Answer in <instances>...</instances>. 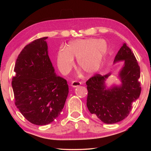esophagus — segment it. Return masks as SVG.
I'll list each match as a JSON object with an SVG mask.
<instances>
[{
	"label": "esophagus",
	"mask_w": 151,
	"mask_h": 151,
	"mask_svg": "<svg viewBox=\"0 0 151 151\" xmlns=\"http://www.w3.org/2000/svg\"><path fill=\"white\" fill-rule=\"evenodd\" d=\"M81 85V83H80V82H78V81H72V83H71V86L74 87V88H76V87L79 86Z\"/></svg>",
	"instance_id": "esophagus-1"
}]
</instances>
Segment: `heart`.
I'll return each instance as SVG.
<instances>
[{
	"label": "heart",
	"mask_w": 151,
	"mask_h": 151,
	"mask_svg": "<svg viewBox=\"0 0 151 151\" xmlns=\"http://www.w3.org/2000/svg\"><path fill=\"white\" fill-rule=\"evenodd\" d=\"M108 50L104 39L87 38L68 43L66 48H60L57 54V65L63 74L70 72L77 58L78 66L88 75H93L101 68Z\"/></svg>",
	"instance_id": "heart-1"
}]
</instances>
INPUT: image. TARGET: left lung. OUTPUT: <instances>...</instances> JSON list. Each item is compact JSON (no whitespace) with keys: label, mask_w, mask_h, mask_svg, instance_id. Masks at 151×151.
Listing matches in <instances>:
<instances>
[{"label":"left lung","mask_w":151,"mask_h":151,"mask_svg":"<svg viewBox=\"0 0 151 151\" xmlns=\"http://www.w3.org/2000/svg\"><path fill=\"white\" fill-rule=\"evenodd\" d=\"M124 61L118 72L121 83L108 86L111 73L96 74L86 82L88 91L87 106L91 114L107 124L123 120L129 115L132 103L140 94V67L134 53L126 43L117 53L113 63Z\"/></svg>","instance_id":"1"}]
</instances>
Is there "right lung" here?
<instances>
[{
  "instance_id": "add662e5",
  "label": "right lung",
  "mask_w": 151,
  "mask_h": 151,
  "mask_svg": "<svg viewBox=\"0 0 151 151\" xmlns=\"http://www.w3.org/2000/svg\"><path fill=\"white\" fill-rule=\"evenodd\" d=\"M47 37L27 45L14 67L12 87L15 104L27 120L45 125L60 115L68 94L67 81L55 72Z\"/></svg>"
}]
</instances>
